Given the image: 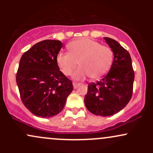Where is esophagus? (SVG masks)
<instances>
[{
  "instance_id": "esophagus-1",
  "label": "esophagus",
  "mask_w": 153,
  "mask_h": 153,
  "mask_svg": "<svg viewBox=\"0 0 153 153\" xmlns=\"http://www.w3.org/2000/svg\"><path fill=\"white\" fill-rule=\"evenodd\" d=\"M73 88H77L78 85H80V83H79V82H78L74 81L73 82Z\"/></svg>"
}]
</instances>
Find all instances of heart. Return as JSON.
<instances>
[{
    "label": "heart",
    "mask_w": 153,
    "mask_h": 153,
    "mask_svg": "<svg viewBox=\"0 0 153 153\" xmlns=\"http://www.w3.org/2000/svg\"><path fill=\"white\" fill-rule=\"evenodd\" d=\"M70 52H61L57 62L65 75H71L80 62L81 67L75 71L73 78L82 80L86 77L97 80L102 78L110 69L113 62V51L99 42L90 39H80L68 45Z\"/></svg>",
    "instance_id": "heart-1"
}]
</instances>
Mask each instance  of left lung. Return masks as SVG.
<instances>
[{"mask_svg":"<svg viewBox=\"0 0 153 153\" xmlns=\"http://www.w3.org/2000/svg\"><path fill=\"white\" fill-rule=\"evenodd\" d=\"M104 39L114 54L113 63L101 80L88 84L84 102L91 113L108 117L118 113L130 101L134 72L128 51L113 39Z\"/></svg>","mask_w":153,"mask_h":153,"instance_id":"obj_1","label":"left lung"}]
</instances>
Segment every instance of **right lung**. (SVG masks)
Masks as SVG:
<instances>
[{
	"instance_id": "obj_1",
	"label": "right lung",
	"mask_w": 153,
	"mask_h": 153,
	"mask_svg": "<svg viewBox=\"0 0 153 153\" xmlns=\"http://www.w3.org/2000/svg\"><path fill=\"white\" fill-rule=\"evenodd\" d=\"M58 40H44L23 54L16 73L22 103L33 114L50 118L62 111L73 89L72 80L59 71Z\"/></svg>"
}]
</instances>
